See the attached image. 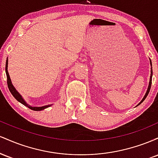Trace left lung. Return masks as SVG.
Masks as SVG:
<instances>
[{
    "instance_id": "8db88e82",
    "label": "left lung",
    "mask_w": 158,
    "mask_h": 158,
    "mask_svg": "<svg viewBox=\"0 0 158 158\" xmlns=\"http://www.w3.org/2000/svg\"><path fill=\"white\" fill-rule=\"evenodd\" d=\"M150 64H151V66H152V61H151V60H150ZM152 68H151V77H150V81H149V84H148V90H147V91H146V95L144 96V97H143V99H142V101H141V102H139L138 105L141 104V103H142V102H143V101L145 100V99H146V97H147V96H148V93H149V90H150V88H151V85H152Z\"/></svg>"
}]
</instances>
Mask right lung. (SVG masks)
<instances>
[{"instance_id":"obj_1","label":"right lung","mask_w":158,"mask_h":158,"mask_svg":"<svg viewBox=\"0 0 158 158\" xmlns=\"http://www.w3.org/2000/svg\"><path fill=\"white\" fill-rule=\"evenodd\" d=\"M7 66H8V60L6 59V77H7V85H8V88H9V90H10V91L11 92V94H12V96H13V97L15 98V99H17V100L19 101V102H21V104L23 105V106L28 107L29 108H30L31 110H41L44 109V108H48V107L50 106V105H48V106H43V107H32V106H29V105H27V103L25 102V101L22 99L21 96L20 95L19 93H18V91L15 90V88H14L13 85H12V82H11V79L10 78V75H9L8 71H7Z\"/></svg>"}]
</instances>
